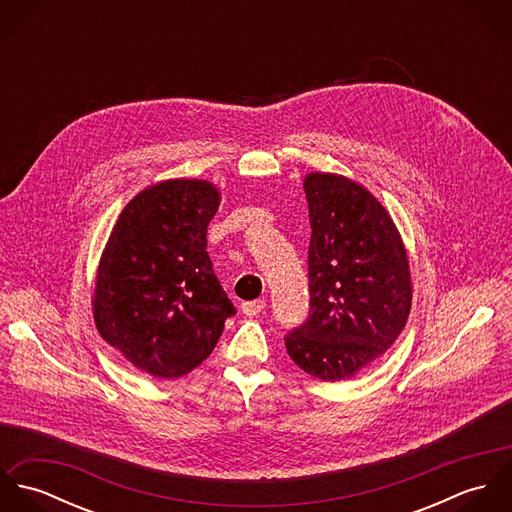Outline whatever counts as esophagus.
<instances>
[{
	"label": "esophagus",
	"mask_w": 512,
	"mask_h": 512,
	"mask_svg": "<svg viewBox=\"0 0 512 512\" xmlns=\"http://www.w3.org/2000/svg\"><path fill=\"white\" fill-rule=\"evenodd\" d=\"M240 309H242V313H244V315H248V317H256L258 313H262V311L266 309V301H264V299L244 301V303L240 305Z\"/></svg>",
	"instance_id": "1"
}]
</instances>
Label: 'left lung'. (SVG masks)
Returning <instances> with one entry per match:
<instances>
[{
    "label": "left lung",
    "instance_id": "8db88e82",
    "mask_svg": "<svg viewBox=\"0 0 512 512\" xmlns=\"http://www.w3.org/2000/svg\"><path fill=\"white\" fill-rule=\"evenodd\" d=\"M309 205V319L286 337L303 372L339 382L384 355L412 307L402 234L361 183L325 171L303 179Z\"/></svg>",
    "mask_w": 512,
    "mask_h": 512
}]
</instances>
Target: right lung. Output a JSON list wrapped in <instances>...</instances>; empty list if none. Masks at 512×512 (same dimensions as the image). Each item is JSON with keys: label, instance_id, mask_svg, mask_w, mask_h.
Segmentation results:
<instances>
[{"label": "right lung", "instance_id": "right-lung-1", "mask_svg": "<svg viewBox=\"0 0 512 512\" xmlns=\"http://www.w3.org/2000/svg\"><path fill=\"white\" fill-rule=\"evenodd\" d=\"M220 189L165 179L120 213L102 250L92 315L102 339L153 378H179L215 349L234 305L207 254Z\"/></svg>", "mask_w": 512, "mask_h": 512}]
</instances>
